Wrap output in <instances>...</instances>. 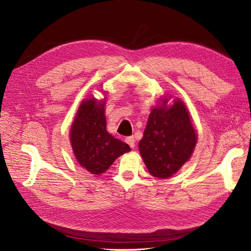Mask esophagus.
I'll return each instance as SVG.
<instances>
[{"label": "esophagus", "mask_w": 251, "mask_h": 251, "mask_svg": "<svg viewBox=\"0 0 251 251\" xmlns=\"http://www.w3.org/2000/svg\"><path fill=\"white\" fill-rule=\"evenodd\" d=\"M125 141H126L127 144L129 145L131 148H134V146H135V140H134L133 137H127L125 139Z\"/></svg>", "instance_id": "1"}]
</instances>
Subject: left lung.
<instances>
[{
  "instance_id": "1",
  "label": "left lung",
  "mask_w": 251,
  "mask_h": 251,
  "mask_svg": "<svg viewBox=\"0 0 251 251\" xmlns=\"http://www.w3.org/2000/svg\"><path fill=\"white\" fill-rule=\"evenodd\" d=\"M163 103L149 114L139 149L149 173L166 178L189 160L198 138L185 105L176 101L168 108Z\"/></svg>"
}]
</instances>
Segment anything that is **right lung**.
Masks as SVG:
<instances>
[{"instance_id": "1", "label": "right lung", "mask_w": 251, "mask_h": 251, "mask_svg": "<svg viewBox=\"0 0 251 251\" xmlns=\"http://www.w3.org/2000/svg\"><path fill=\"white\" fill-rule=\"evenodd\" d=\"M70 141L77 162L92 175L103 174L118 156L130 150L126 143L107 132L104 103H97L94 98L78 108Z\"/></svg>"}]
</instances>
